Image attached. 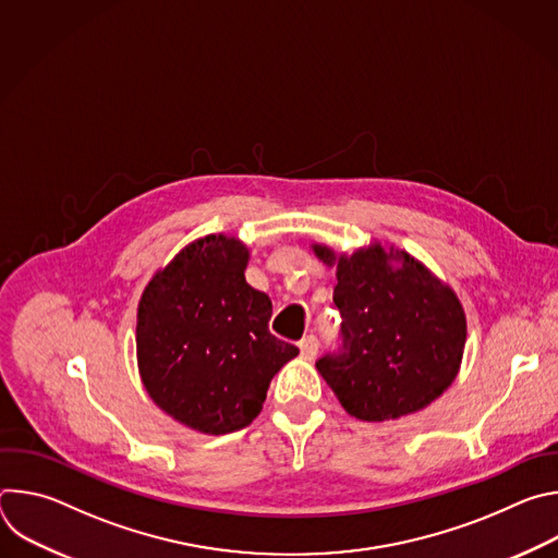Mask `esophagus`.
<instances>
[{
    "label": "esophagus",
    "mask_w": 558,
    "mask_h": 558,
    "mask_svg": "<svg viewBox=\"0 0 558 558\" xmlns=\"http://www.w3.org/2000/svg\"><path fill=\"white\" fill-rule=\"evenodd\" d=\"M298 347H300V353H302L304 360H313L317 355V349H320V342H317L315 336H304L298 342Z\"/></svg>",
    "instance_id": "esophagus-1"
}]
</instances>
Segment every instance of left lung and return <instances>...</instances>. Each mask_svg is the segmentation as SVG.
I'll return each instance as SVG.
<instances>
[{
    "instance_id": "1",
    "label": "left lung",
    "mask_w": 558,
    "mask_h": 558,
    "mask_svg": "<svg viewBox=\"0 0 558 558\" xmlns=\"http://www.w3.org/2000/svg\"><path fill=\"white\" fill-rule=\"evenodd\" d=\"M313 252L338 265L342 344L315 366L344 411L386 422L435 402L463 357L465 315L454 291L407 252L379 243L340 258L325 245Z\"/></svg>"
}]
</instances>
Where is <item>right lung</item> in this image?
<instances>
[{
    "instance_id": "add662e5",
    "label": "right lung",
    "mask_w": 558,
    "mask_h": 558,
    "mask_svg": "<svg viewBox=\"0 0 558 558\" xmlns=\"http://www.w3.org/2000/svg\"><path fill=\"white\" fill-rule=\"evenodd\" d=\"M250 252L229 235L187 245L145 287L136 357L154 404L187 428L227 435L263 411L298 347L269 333L271 300L245 280Z\"/></svg>"
}]
</instances>
